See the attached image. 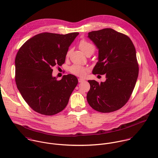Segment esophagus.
Instances as JSON below:
<instances>
[{"label":"esophagus","mask_w":158,"mask_h":158,"mask_svg":"<svg viewBox=\"0 0 158 158\" xmlns=\"http://www.w3.org/2000/svg\"><path fill=\"white\" fill-rule=\"evenodd\" d=\"M78 81H79V82H82L85 81V80L84 79H82V78H79Z\"/></svg>","instance_id":"obj_1"}]
</instances>
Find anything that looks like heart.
<instances>
[{
  "instance_id": "heart-1",
  "label": "heart",
  "mask_w": 158,
  "mask_h": 158,
  "mask_svg": "<svg viewBox=\"0 0 158 158\" xmlns=\"http://www.w3.org/2000/svg\"><path fill=\"white\" fill-rule=\"evenodd\" d=\"M79 47L80 49L85 54H88L89 53H93L95 50V45L85 40H82L80 41L79 44ZM69 55V51L68 52L66 53V56H68ZM89 69L87 68L77 65V64H74L71 66L69 68V71L73 74L79 76V77H84L87 73L88 72Z\"/></svg>"
}]
</instances>
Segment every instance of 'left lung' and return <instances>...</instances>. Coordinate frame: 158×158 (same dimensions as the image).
Wrapping results in <instances>:
<instances>
[{
	"mask_svg": "<svg viewBox=\"0 0 158 158\" xmlns=\"http://www.w3.org/2000/svg\"><path fill=\"white\" fill-rule=\"evenodd\" d=\"M88 37L98 48V61L94 74H105L106 80L88 81L89 105L101 113H111L124 106L134 89L139 75L135 48L126 34L111 28L89 32Z\"/></svg>",
	"mask_w": 158,
	"mask_h": 158,
	"instance_id": "obj_1",
	"label": "left lung"
}]
</instances>
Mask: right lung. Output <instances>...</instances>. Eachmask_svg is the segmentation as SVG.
Returning <instances> with one entry per match:
<instances>
[{
	"instance_id": "add662e5",
	"label": "right lung",
	"mask_w": 158,
	"mask_h": 158,
	"mask_svg": "<svg viewBox=\"0 0 158 158\" xmlns=\"http://www.w3.org/2000/svg\"><path fill=\"white\" fill-rule=\"evenodd\" d=\"M79 32H43L27 40L15 58V82L27 105L35 112L52 116L63 111L76 87L77 78L64 75L58 81L52 68L65 61L69 47Z\"/></svg>"
}]
</instances>
